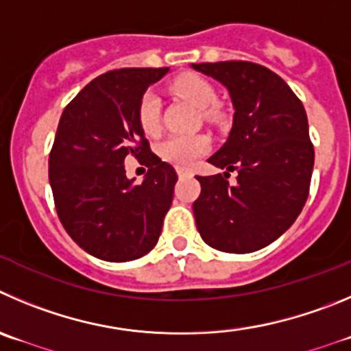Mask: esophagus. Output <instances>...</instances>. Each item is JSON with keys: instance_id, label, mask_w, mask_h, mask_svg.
Masks as SVG:
<instances>
[{"instance_id": "obj_1", "label": "esophagus", "mask_w": 351, "mask_h": 351, "mask_svg": "<svg viewBox=\"0 0 351 351\" xmlns=\"http://www.w3.org/2000/svg\"><path fill=\"white\" fill-rule=\"evenodd\" d=\"M176 173H178V176H185V175H191V169H186V168H176Z\"/></svg>"}]
</instances>
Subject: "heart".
I'll list each match as a JSON object with an SVG mask.
<instances>
[{
  "label": "heart",
  "instance_id": "1",
  "mask_svg": "<svg viewBox=\"0 0 351 351\" xmlns=\"http://www.w3.org/2000/svg\"><path fill=\"white\" fill-rule=\"evenodd\" d=\"M171 91L178 95L183 100L191 101L192 106L197 109H204L206 119H218L220 112L213 104L216 101V91L209 81L197 74H183L176 77L171 83ZM159 112L160 101L156 93L149 91L142 97L138 106V123L143 133L154 136L159 133ZM211 147L209 136L202 133H194V135H173L168 140L160 143L159 154L160 157L178 168H191L195 160L204 156Z\"/></svg>",
  "mask_w": 351,
  "mask_h": 351
}]
</instances>
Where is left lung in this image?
I'll return each mask as SVG.
<instances>
[{"instance_id": "1", "label": "left lung", "mask_w": 351, "mask_h": 351, "mask_svg": "<svg viewBox=\"0 0 351 351\" xmlns=\"http://www.w3.org/2000/svg\"><path fill=\"white\" fill-rule=\"evenodd\" d=\"M223 84L234 106L230 135L208 159L227 169L197 176L194 202L202 241L223 253H253L279 239L303 209L313 171V145L303 104L286 81L253 62L192 64ZM228 171L238 182H226Z\"/></svg>"}]
</instances>
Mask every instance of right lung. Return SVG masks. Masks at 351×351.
Masks as SVG:
<instances>
[{"mask_svg":"<svg viewBox=\"0 0 351 351\" xmlns=\"http://www.w3.org/2000/svg\"><path fill=\"white\" fill-rule=\"evenodd\" d=\"M168 71L106 72L62 112L48 160L51 192L64 228L91 256L131 261L159 241L178 176L150 150L138 106ZM131 155L149 168L142 184L125 176L123 160Z\"/></svg>","mask_w":351,"mask_h":351,"instance_id":"obj_1","label":"right lung"}]
</instances>
